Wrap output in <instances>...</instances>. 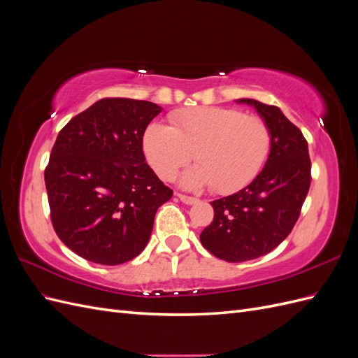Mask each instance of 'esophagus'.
Listing matches in <instances>:
<instances>
[{
    "mask_svg": "<svg viewBox=\"0 0 358 358\" xmlns=\"http://www.w3.org/2000/svg\"><path fill=\"white\" fill-rule=\"evenodd\" d=\"M178 197L182 203H185V204H194L199 201L196 197H189V196H185V194H178Z\"/></svg>",
    "mask_w": 358,
    "mask_h": 358,
    "instance_id": "1",
    "label": "esophagus"
}]
</instances>
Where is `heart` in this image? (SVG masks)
I'll list each match as a JSON object with an SVG mask.
<instances>
[{
  "label": "heart",
  "instance_id": "1",
  "mask_svg": "<svg viewBox=\"0 0 358 358\" xmlns=\"http://www.w3.org/2000/svg\"><path fill=\"white\" fill-rule=\"evenodd\" d=\"M268 127L262 117L227 107H194L173 113L170 127L150 122L143 133L149 166L164 179H175L194 152L199 166L180 179L187 189L213 185L221 194L252 182L270 152Z\"/></svg>",
  "mask_w": 358,
  "mask_h": 358
}]
</instances>
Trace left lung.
<instances>
[{"mask_svg":"<svg viewBox=\"0 0 358 358\" xmlns=\"http://www.w3.org/2000/svg\"><path fill=\"white\" fill-rule=\"evenodd\" d=\"M252 106L268 127L272 143L264 169L243 189L213 200V221L200 234L210 254L229 263L255 259L282 242L294 227L310 185L308 142L276 106L252 99L236 100Z\"/></svg>","mask_w":358,"mask_h":358,"instance_id":"8db88e82","label":"left lung"}]
</instances>
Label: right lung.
Wrapping results in <instances>:
<instances>
[{"mask_svg":"<svg viewBox=\"0 0 358 358\" xmlns=\"http://www.w3.org/2000/svg\"><path fill=\"white\" fill-rule=\"evenodd\" d=\"M155 103L103 99L70 119L52 148L45 182L53 229L88 262L116 266L146 248L173 191L145 162Z\"/></svg>","mask_w":358,"mask_h":358,"instance_id":"obj_1","label":"right lung"}]
</instances>
